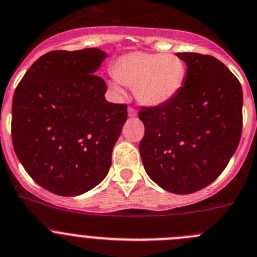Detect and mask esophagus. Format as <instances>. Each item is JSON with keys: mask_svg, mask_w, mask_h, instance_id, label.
<instances>
[{"mask_svg": "<svg viewBox=\"0 0 257 257\" xmlns=\"http://www.w3.org/2000/svg\"><path fill=\"white\" fill-rule=\"evenodd\" d=\"M128 116L129 117H136L137 116V110L133 109V107H128Z\"/></svg>", "mask_w": 257, "mask_h": 257, "instance_id": "obj_1", "label": "esophagus"}]
</instances>
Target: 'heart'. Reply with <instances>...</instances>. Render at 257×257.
Segmentation results:
<instances>
[{"label":"heart","mask_w":257,"mask_h":257,"mask_svg":"<svg viewBox=\"0 0 257 257\" xmlns=\"http://www.w3.org/2000/svg\"><path fill=\"white\" fill-rule=\"evenodd\" d=\"M111 72L121 85L133 87L134 96L141 104L161 106L181 90L186 67L183 59L174 54L132 52L119 57L112 63ZM117 83L110 82V88L121 95L123 90Z\"/></svg>","instance_id":"b5f03b06"}]
</instances>
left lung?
<instances>
[{"label": "left lung", "mask_w": 257, "mask_h": 257, "mask_svg": "<svg viewBox=\"0 0 257 257\" xmlns=\"http://www.w3.org/2000/svg\"><path fill=\"white\" fill-rule=\"evenodd\" d=\"M188 67L184 86L161 106L142 107L140 143L148 176L165 190L191 194L212 184L236 152L242 132V87L212 56L176 53Z\"/></svg>", "instance_id": "1"}]
</instances>
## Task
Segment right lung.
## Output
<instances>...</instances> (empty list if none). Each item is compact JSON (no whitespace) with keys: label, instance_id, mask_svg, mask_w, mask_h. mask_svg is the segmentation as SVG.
I'll use <instances>...</instances> for the list:
<instances>
[{"label":"right lung","instance_id":"obj_1","mask_svg":"<svg viewBox=\"0 0 257 257\" xmlns=\"http://www.w3.org/2000/svg\"><path fill=\"white\" fill-rule=\"evenodd\" d=\"M106 57L97 48L49 52L14 93V150L31 179L50 193L81 195L109 172L128 114L126 105L106 101V83L95 74Z\"/></svg>","mask_w":257,"mask_h":257}]
</instances>
